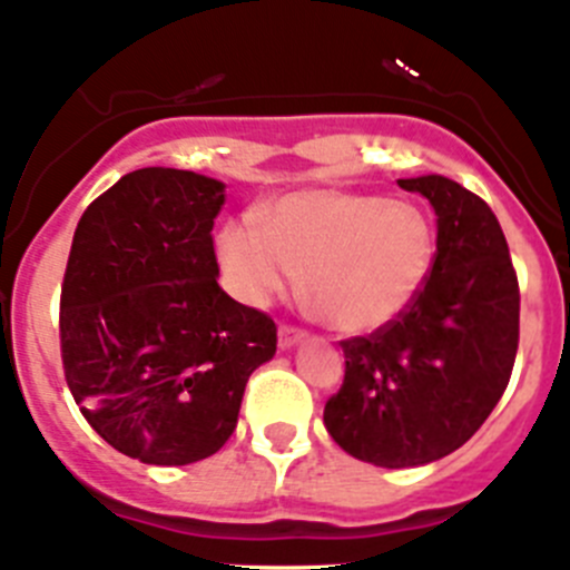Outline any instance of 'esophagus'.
I'll return each instance as SVG.
<instances>
[{"label": "esophagus", "instance_id": "34e87169", "mask_svg": "<svg viewBox=\"0 0 570 570\" xmlns=\"http://www.w3.org/2000/svg\"><path fill=\"white\" fill-rule=\"evenodd\" d=\"M297 343H303V332H297V328H292V326H281L278 328V348L281 351L295 348Z\"/></svg>", "mask_w": 570, "mask_h": 570}]
</instances>
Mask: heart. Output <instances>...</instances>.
Instances as JSON below:
<instances>
[{"label": "heart", "instance_id": "1", "mask_svg": "<svg viewBox=\"0 0 570 570\" xmlns=\"http://www.w3.org/2000/svg\"><path fill=\"white\" fill-rule=\"evenodd\" d=\"M227 289L264 309L301 284L337 332L371 334L411 309L435 264V233L411 202L312 188L216 233Z\"/></svg>", "mask_w": 570, "mask_h": 570}]
</instances>
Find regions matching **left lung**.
<instances>
[{
  "label": "left lung",
  "mask_w": 570,
  "mask_h": 570,
  "mask_svg": "<svg viewBox=\"0 0 570 570\" xmlns=\"http://www.w3.org/2000/svg\"><path fill=\"white\" fill-rule=\"evenodd\" d=\"M435 210V264L405 315L343 343L345 380L323 422L345 453L385 470L455 453L512 376L520 292L487 202L441 174L396 179Z\"/></svg>",
  "instance_id": "8db88e82"
}]
</instances>
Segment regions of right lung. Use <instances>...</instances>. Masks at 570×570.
<instances>
[{"label":"right lung","mask_w":570,"mask_h":570,"mask_svg":"<svg viewBox=\"0 0 570 570\" xmlns=\"http://www.w3.org/2000/svg\"><path fill=\"white\" fill-rule=\"evenodd\" d=\"M225 183L140 168L83 210L61 286L67 385L117 453L185 466L236 430L275 323L219 286L213 219Z\"/></svg>","instance_id":"add662e5"}]
</instances>
